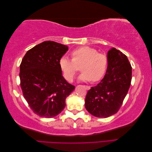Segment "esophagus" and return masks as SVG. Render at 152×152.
I'll use <instances>...</instances> for the list:
<instances>
[{
    "mask_svg": "<svg viewBox=\"0 0 152 152\" xmlns=\"http://www.w3.org/2000/svg\"><path fill=\"white\" fill-rule=\"evenodd\" d=\"M84 87L85 88L87 89V90H89V89H90V86H84Z\"/></svg>",
    "mask_w": 152,
    "mask_h": 152,
    "instance_id": "34e87169",
    "label": "esophagus"
}]
</instances>
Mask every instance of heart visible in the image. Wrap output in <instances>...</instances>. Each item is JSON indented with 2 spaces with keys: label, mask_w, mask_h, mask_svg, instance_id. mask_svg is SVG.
Here are the masks:
<instances>
[{
  "label": "heart",
  "mask_w": 152,
  "mask_h": 152,
  "mask_svg": "<svg viewBox=\"0 0 152 152\" xmlns=\"http://www.w3.org/2000/svg\"><path fill=\"white\" fill-rule=\"evenodd\" d=\"M72 58L62 56L59 65L65 79L70 82L79 70L82 71L79 79L83 81L97 82L104 75L108 67V58L103 53H98L94 48L82 46L72 52Z\"/></svg>",
  "instance_id": "b5f03b06"
}]
</instances>
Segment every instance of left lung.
Returning <instances> with one entry per match:
<instances>
[{
    "label": "left lung",
    "instance_id": "obj_1",
    "mask_svg": "<svg viewBox=\"0 0 152 152\" xmlns=\"http://www.w3.org/2000/svg\"><path fill=\"white\" fill-rule=\"evenodd\" d=\"M108 67L103 79L86 94L85 107L97 117L107 118L116 113L129 89L132 67L125 54L115 48L108 50Z\"/></svg>",
    "mask_w": 152,
    "mask_h": 152
}]
</instances>
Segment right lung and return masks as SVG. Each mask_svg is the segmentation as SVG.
Returning <instances> with one entry per match:
<instances>
[{"label": "right lung", "instance_id": "add662e5", "mask_svg": "<svg viewBox=\"0 0 152 152\" xmlns=\"http://www.w3.org/2000/svg\"><path fill=\"white\" fill-rule=\"evenodd\" d=\"M68 49L65 45L44 41L28 50L20 64L23 94L32 111L41 117L60 113L66 98L75 89L64 79L59 65Z\"/></svg>", "mask_w": 152, "mask_h": 152}]
</instances>
